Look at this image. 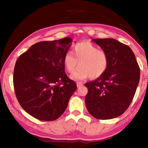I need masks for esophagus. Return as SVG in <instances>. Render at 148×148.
I'll list each match as a JSON object with an SVG mask.
<instances>
[{"label": "esophagus", "mask_w": 148, "mask_h": 148, "mask_svg": "<svg viewBox=\"0 0 148 148\" xmlns=\"http://www.w3.org/2000/svg\"><path fill=\"white\" fill-rule=\"evenodd\" d=\"M83 85H84V84H83L82 82H81V81H78V82L76 83V86H77L78 88L81 87V86H82Z\"/></svg>", "instance_id": "34e87169"}]
</instances>
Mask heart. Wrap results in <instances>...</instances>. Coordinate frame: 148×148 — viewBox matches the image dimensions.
<instances>
[{"instance_id":"obj_1","label":"heart","mask_w":148,"mask_h":148,"mask_svg":"<svg viewBox=\"0 0 148 148\" xmlns=\"http://www.w3.org/2000/svg\"><path fill=\"white\" fill-rule=\"evenodd\" d=\"M73 51L74 54L67 52L64 56V64L69 73L74 72L79 64L71 76L72 79L84 80L89 76L91 79H97L106 72L109 65V57L106 51L99 50L89 42L76 44Z\"/></svg>"}]
</instances>
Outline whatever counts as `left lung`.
Masks as SVG:
<instances>
[{"label": "left lung", "instance_id": "1", "mask_svg": "<svg viewBox=\"0 0 148 148\" xmlns=\"http://www.w3.org/2000/svg\"><path fill=\"white\" fill-rule=\"evenodd\" d=\"M93 41L108 53L106 72L94 81L85 84V101L88 112L99 120L120 116L130 106L140 79V68L129 46L112 38Z\"/></svg>", "mask_w": 148, "mask_h": 148}]
</instances>
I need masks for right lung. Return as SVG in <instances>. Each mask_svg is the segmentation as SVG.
Returning <instances> with one entry per match:
<instances>
[{
  "mask_svg": "<svg viewBox=\"0 0 148 148\" xmlns=\"http://www.w3.org/2000/svg\"><path fill=\"white\" fill-rule=\"evenodd\" d=\"M72 39L42 41L23 53L14 66L16 99L28 114L42 121L56 120L65 111L76 84L64 72V56Z\"/></svg>",
  "mask_w": 148,
  "mask_h": 148,
  "instance_id": "add662e5",
  "label": "right lung"
}]
</instances>
